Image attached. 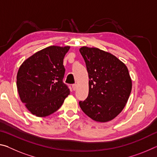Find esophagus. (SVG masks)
<instances>
[{"mask_svg": "<svg viewBox=\"0 0 157 157\" xmlns=\"http://www.w3.org/2000/svg\"><path fill=\"white\" fill-rule=\"evenodd\" d=\"M72 89L73 91H75V90L77 89V84H74L72 85Z\"/></svg>", "mask_w": 157, "mask_h": 157, "instance_id": "obj_1", "label": "esophagus"}]
</instances>
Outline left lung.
<instances>
[{
	"label": "left lung",
	"instance_id": "1",
	"mask_svg": "<svg viewBox=\"0 0 157 157\" xmlns=\"http://www.w3.org/2000/svg\"><path fill=\"white\" fill-rule=\"evenodd\" d=\"M89 78L88 97L79 101L82 110L93 120L107 122L120 113L132 91L128 69L118 58L96 48L79 49Z\"/></svg>",
	"mask_w": 157,
	"mask_h": 157
}]
</instances>
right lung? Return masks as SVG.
I'll use <instances>...</instances> for the list:
<instances>
[{"instance_id":"obj_1","label":"right lung","mask_w":157,"mask_h":157,"mask_svg":"<svg viewBox=\"0 0 157 157\" xmlns=\"http://www.w3.org/2000/svg\"><path fill=\"white\" fill-rule=\"evenodd\" d=\"M69 48L55 46L46 48L26 59L18 69V94L34 115H50L59 109L70 94L68 86L63 82V59Z\"/></svg>"}]
</instances>
